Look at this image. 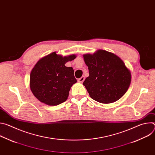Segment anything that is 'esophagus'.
<instances>
[{
    "instance_id": "obj_1",
    "label": "esophagus",
    "mask_w": 155,
    "mask_h": 155,
    "mask_svg": "<svg viewBox=\"0 0 155 155\" xmlns=\"http://www.w3.org/2000/svg\"><path fill=\"white\" fill-rule=\"evenodd\" d=\"M84 79H85L84 77V76H82L81 78H80L78 79V81L79 83H82L84 81Z\"/></svg>"
}]
</instances>
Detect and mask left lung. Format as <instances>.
Wrapping results in <instances>:
<instances>
[{"mask_svg":"<svg viewBox=\"0 0 155 155\" xmlns=\"http://www.w3.org/2000/svg\"><path fill=\"white\" fill-rule=\"evenodd\" d=\"M89 77L83 84L94 101L110 104L119 100L127 91L131 74L116 54L99 50L93 54L83 55Z\"/></svg>","mask_w":155,"mask_h":155,"instance_id":"8db88e82","label":"left lung"}]
</instances>
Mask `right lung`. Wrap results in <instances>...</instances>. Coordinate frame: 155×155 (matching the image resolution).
<instances>
[{"instance_id": "1", "label": "right lung", "mask_w": 155, "mask_h": 155, "mask_svg": "<svg viewBox=\"0 0 155 155\" xmlns=\"http://www.w3.org/2000/svg\"><path fill=\"white\" fill-rule=\"evenodd\" d=\"M75 58V54L62 57L53 52L37 62L30 74V88L38 101L53 106L68 99L77 80L73 68L65 64Z\"/></svg>"}]
</instances>
